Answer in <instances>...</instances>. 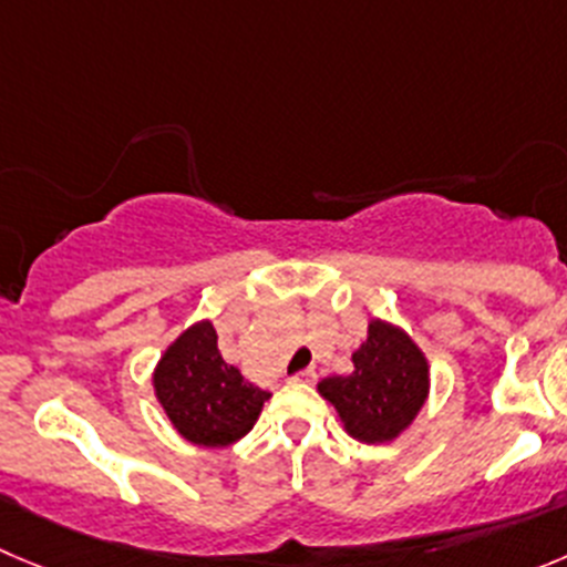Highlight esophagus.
<instances>
[{"label":"esophagus","mask_w":567,"mask_h":567,"mask_svg":"<svg viewBox=\"0 0 567 567\" xmlns=\"http://www.w3.org/2000/svg\"><path fill=\"white\" fill-rule=\"evenodd\" d=\"M292 381H300V384H315V381H317V370L315 368L300 370V373L292 375Z\"/></svg>","instance_id":"esophagus-1"}]
</instances>
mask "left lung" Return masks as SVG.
<instances>
[{"label": "left lung", "instance_id": "obj_1", "mask_svg": "<svg viewBox=\"0 0 567 567\" xmlns=\"http://www.w3.org/2000/svg\"><path fill=\"white\" fill-rule=\"evenodd\" d=\"M350 361L353 373L328 375L317 392L337 409L353 440L364 445L398 440L429 401L431 370L423 348L401 326L373 317Z\"/></svg>", "mask_w": 567, "mask_h": 567}]
</instances>
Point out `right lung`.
<instances>
[{
	"label": "right lung",
	"mask_w": 567,
	"mask_h": 567,
	"mask_svg": "<svg viewBox=\"0 0 567 567\" xmlns=\"http://www.w3.org/2000/svg\"><path fill=\"white\" fill-rule=\"evenodd\" d=\"M155 401L177 434L199 449H225L256 425L269 392L219 353L212 320H197L166 344L153 370Z\"/></svg>",
	"instance_id": "obj_1"
}]
</instances>
